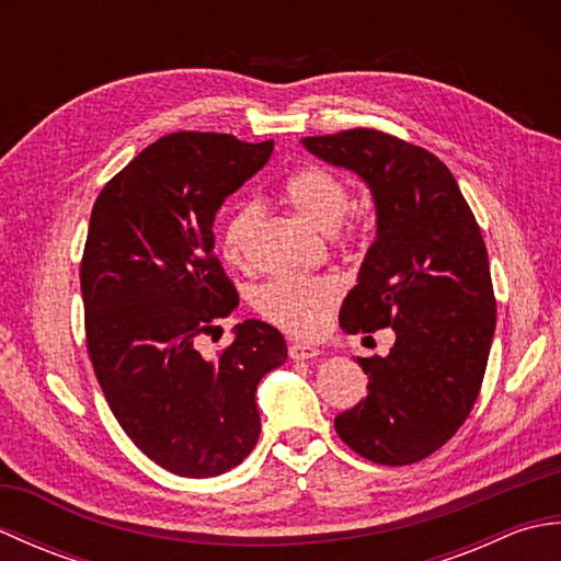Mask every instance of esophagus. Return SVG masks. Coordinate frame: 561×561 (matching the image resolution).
Returning a JSON list of instances; mask_svg holds the SVG:
<instances>
[{
  "instance_id": "esophagus-1",
  "label": "esophagus",
  "mask_w": 561,
  "mask_h": 561,
  "mask_svg": "<svg viewBox=\"0 0 561 561\" xmlns=\"http://www.w3.org/2000/svg\"><path fill=\"white\" fill-rule=\"evenodd\" d=\"M320 354L318 347H313V344H304V342H294L289 344V356L294 362H306V359H316V356Z\"/></svg>"
}]
</instances>
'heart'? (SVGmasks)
<instances>
[{"instance_id": "1", "label": "heart", "mask_w": 561, "mask_h": 561, "mask_svg": "<svg viewBox=\"0 0 561 561\" xmlns=\"http://www.w3.org/2000/svg\"><path fill=\"white\" fill-rule=\"evenodd\" d=\"M289 205L320 231H335L352 205L347 183L323 165H304L284 185ZM260 226L255 205L238 207L224 226V255L236 267L250 265L253 241ZM344 236H352L350 231ZM340 299V284L332 277L272 279L255 296L257 313L291 335H316L332 306Z\"/></svg>"}]
</instances>
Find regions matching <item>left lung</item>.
Masks as SVG:
<instances>
[{"label":"left lung","instance_id":"1","mask_svg":"<svg viewBox=\"0 0 561 561\" xmlns=\"http://www.w3.org/2000/svg\"><path fill=\"white\" fill-rule=\"evenodd\" d=\"M301 141L359 175L376 205V241L340 328L396 332L388 356L356 359L368 396L337 414L335 428L362 458L412 465L458 432L480 396L496 328L480 226L432 151L366 127Z\"/></svg>","mask_w":561,"mask_h":561}]
</instances>
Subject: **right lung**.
<instances>
[{
    "instance_id": "1",
    "label": "right lung",
    "mask_w": 561,
    "mask_h": 561,
    "mask_svg": "<svg viewBox=\"0 0 561 561\" xmlns=\"http://www.w3.org/2000/svg\"><path fill=\"white\" fill-rule=\"evenodd\" d=\"M272 149L165 135L105 183L91 211L79 277L93 371L133 444L181 478H217L250 456L257 383L287 359L282 332L262 320L238 323L214 359L197 352L238 306L214 253V217Z\"/></svg>"
}]
</instances>
